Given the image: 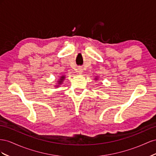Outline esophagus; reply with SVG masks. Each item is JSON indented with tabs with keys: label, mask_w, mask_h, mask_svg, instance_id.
Here are the masks:
<instances>
[{
	"label": "esophagus",
	"mask_w": 156,
	"mask_h": 156,
	"mask_svg": "<svg viewBox=\"0 0 156 156\" xmlns=\"http://www.w3.org/2000/svg\"><path fill=\"white\" fill-rule=\"evenodd\" d=\"M78 73L79 74H82V73H83V69H82V68H80V67H79V68L78 69Z\"/></svg>",
	"instance_id": "34e87169"
}]
</instances>
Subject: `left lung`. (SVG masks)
Listing matches in <instances>:
<instances>
[{
	"instance_id": "8db88e82",
	"label": "left lung",
	"mask_w": 156,
	"mask_h": 156,
	"mask_svg": "<svg viewBox=\"0 0 156 156\" xmlns=\"http://www.w3.org/2000/svg\"><path fill=\"white\" fill-rule=\"evenodd\" d=\"M95 79H96V80H97V78H95Z\"/></svg>"
}]
</instances>
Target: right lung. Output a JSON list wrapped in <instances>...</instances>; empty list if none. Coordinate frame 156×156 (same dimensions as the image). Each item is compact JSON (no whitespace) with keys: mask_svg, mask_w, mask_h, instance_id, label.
Returning a JSON list of instances; mask_svg holds the SVG:
<instances>
[{"mask_svg":"<svg viewBox=\"0 0 156 156\" xmlns=\"http://www.w3.org/2000/svg\"><path fill=\"white\" fill-rule=\"evenodd\" d=\"M65 78V76H61L60 77V80H58V83H57V85L55 87H59V85H61V84L63 83V82Z\"/></svg>","mask_w":156,"mask_h":156,"instance_id":"1","label":"right lung"}]
</instances>
